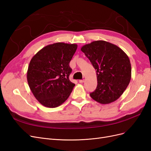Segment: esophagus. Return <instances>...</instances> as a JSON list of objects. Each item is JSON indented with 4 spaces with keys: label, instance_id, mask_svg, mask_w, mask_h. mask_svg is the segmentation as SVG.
Listing matches in <instances>:
<instances>
[{
    "label": "esophagus",
    "instance_id": "obj_1",
    "mask_svg": "<svg viewBox=\"0 0 151 151\" xmlns=\"http://www.w3.org/2000/svg\"><path fill=\"white\" fill-rule=\"evenodd\" d=\"M79 82L80 83H83L84 82V79H83V80H79Z\"/></svg>",
    "mask_w": 151,
    "mask_h": 151
}]
</instances>
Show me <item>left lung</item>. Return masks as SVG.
<instances>
[{"mask_svg": "<svg viewBox=\"0 0 151 151\" xmlns=\"http://www.w3.org/2000/svg\"><path fill=\"white\" fill-rule=\"evenodd\" d=\"M96 71L97 88L91 97L101 104L116 101L131 79V64L127 55L116 45L94 41L81 48Z\"/></svg>", "mask_w": 151, "mask_h": 151, "instance_id": "8db88e82", "label": "left lung"}]
</instances>
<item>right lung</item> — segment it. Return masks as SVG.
<instances>
[{"label": "right lung", "instance_id": "add662e5", "mask_svg": "<svg viewBox=\"0 0 151 151\" xmlns=\"http://www.w3.org/2000/svg\"><path fill=\"white\" fill-rule=\"evenodd\" d=\"M77 48L76 44L53 43L31 58L27 80L34 96L44 106L57 107L69 97L75 86L69 80V63Z\"/></svg>", "mask_w": 151, "mask_h": 151}]
</instances>
